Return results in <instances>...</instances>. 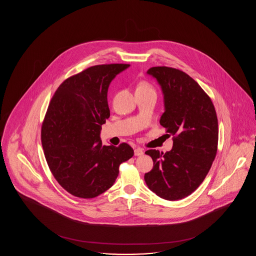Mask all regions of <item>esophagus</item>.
<instances>
[{"mask_svg": "<svg viewBox=\"0 0 256 256\" xmlns=\"http://www.w3.org/2000/svg\"><path fill=\"white\" fill-rule=\"evenodd\" d=\"M143 154H144V152H143V148H136L134 150V156H142Z\"/></svg>", "mask_w": 256, "mask_h": 256, "instance_id": "obj_1", "label": "esophagus"}]
</instances>
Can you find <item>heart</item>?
I'll return each instance as SVG.
<instances>
[{
	"label": "heart",
	"mask_w": 256,
	"mask_h": 256,
	"mask_svg": "<svg viewBox=\"0 0 256 256\" xmlns=\"http://www.w3.org/2000/svg\"><path fill=\"white\" fill-rule=\"evenodd\" d=\"M138 88H140V89H144V90H150V91H154V90L152 89V87L148 86V84H145V82L141 84L140 86H138Z\"/></svg>",
	"instance_id": "1"
}]
</instances>
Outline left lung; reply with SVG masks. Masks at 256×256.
I'll use <instances>...</instances> for the list:
<instances>
[{
    "label": "left lung",
    "instance_id": "left-lung-1",
    "mask_svg": "<svg viewBox=\"0 0 256 256\" xmlns=\"http://www.w3.org/2000/svg\"><path fill=\"white\" fill-rule=\"evenodd\" d=\"M146 74L156 80L164 102L160 124L172 135V148L165 154L148 150L152 170L145 174L150 190L168 200L191 195L206 178L218 146L215 108L190 76L170 67H152Z\"/></svg>",
    "mask_w": 256,
    "mask_h": 256
}]
</instances>
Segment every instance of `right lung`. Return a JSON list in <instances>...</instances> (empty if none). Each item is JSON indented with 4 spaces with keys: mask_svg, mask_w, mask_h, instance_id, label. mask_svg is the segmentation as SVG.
<instances>
[{
    "mask_svg": "<svg viewBox=\"0 0 256 256\" xmlns=\"http://www.w3.org/2000/svg\"><path fill=\"white\" fill-rule=\"evenodd\" d=\"M128 64L92 66L64 80L52 98L41 130L50 170L70 194L92 198L114 184L132 148L102 146V126L110 116L108 92Z\"/></svg>",
    "mask_w": 256,
    "mask_h": 256,
    "instance_id": "1",
    "label": "right lung"
}]
</instances>
